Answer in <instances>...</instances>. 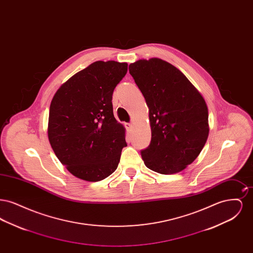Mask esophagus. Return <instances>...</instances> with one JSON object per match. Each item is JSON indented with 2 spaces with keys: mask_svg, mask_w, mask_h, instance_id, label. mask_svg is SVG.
<instances>
[{
  "mask_svg": "<svg viewBox=\"0 0 253 253\" xmlns=\"http://www.w3.org/2000/svg\"><path fill=\"white\" fill-rule=\"evenodd\" d=\"M125 127H126V129H127V130L131 131V130L132 129V122H130V123H126V124H125Z\"/></svg>",
  "mask_w": 253,
  "mask_h": 253,
  "instance_id": "1",
  "label": "esophagus"
}]
</instances>
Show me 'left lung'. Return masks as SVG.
Returning <instances> with one entry per match:
<instances>
[{
    "mask_svg": "<svg viewBox=\"0 0 253 253\" xmlns=\"http://www.w3.org/2000/svg\"><path fill=\"white\" fill-rule=\"evenodd\" d=\"M129 72L149 107L152 138L140 152L146 167L162 174L181 171L198 157L209 135L203 96L165 60H137Z\"/></svg>",
    "mask_w": 253,
    "mask_h": 253,
    "instance_id": "8db88e82",
    "label": "left lung"
}]
</instances>
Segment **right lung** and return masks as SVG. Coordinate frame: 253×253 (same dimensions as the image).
Segmentation results:
<instances>
[{
	"mask_svg": "<svg viewBox=\"0 0 253 253\" xmlns=\"http://www.w3.org/2000/svg\"><path fill=\"white\" fill-rule=\"evenodd\" d=\"M127 70L126 62L95 61L61 85L51 101L49 142L78 178L102 180L118 168L127 143L112 97Z\"/></svg>",
	"mask_w": 253,
	"mask_h": 253,
	"instance_id": "obj_1",
	"label": "right lung"
}]
</instances>
